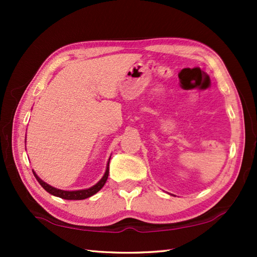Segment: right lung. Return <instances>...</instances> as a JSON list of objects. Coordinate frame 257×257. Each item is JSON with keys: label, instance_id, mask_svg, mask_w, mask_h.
I'll return each instance as SVG.
<instances>
[{"label": "right lung", "instance_id": "right-lung-1", "mask_svg": "<svg viewBox=\"0 0 257 257\" xmlns=\"http://www.w3.org/2000/svg\"><path fill=\"white\" fill-rule=\"evenodd\" d=\"M110 159H108V161H107L106 170H105V173H104V176L102 177V179L99 180L96 185L90 187V188L81 189V190H61L58 188H54V187H52L49 184H46L45 181H43L41 178L38 177L36 173H35V171H33V172H34L35 178H36L37 181L40 182V185L47 191V193L53 195V196L63 198V199H75V201H80V199H85V198L93 196V195L96 194L98 190H101L102 187L105 185L107 177H108V163H110Z\"/></svg>", "mask_w": 257, "mask_h": 257}]
</instances>
